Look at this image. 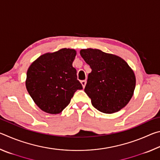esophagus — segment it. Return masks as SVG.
<instances>
[{
	"instance_id": "1",
	"label": "esophagus",
	"mask_w": 160,
	"mask_h": 160,
	"mask_svg": "<svg viewBox=\"0 0 160 160\" xmlns=\"http://www.w3.org/2000/svg\"><path fill=\"white\" fill-rule=\"evenodd\" d=\"M86 83H87V81H86V80H82V81H81V84H82L83 88L85 87Z\"/></svg>"
}]
</instances>
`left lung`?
Returning <instances> with one entry per match:
<instances>
[{"instance_id":"1","label":"left lung","mask_w":160,"mask_h":160,"mask_svg":"<svg viewBox=\"0 0 160 160\" xmlns=\"http://www.w3.org/2000/svg\"><path fill=\"white\" fill-rule=\"evenodd\" d=\"M80 55L92 69L85 92L92 106L105 113L117 112L126 107L135 88L134 72L128 63L99 49H82Z\"/></svg>"}]
</instances>
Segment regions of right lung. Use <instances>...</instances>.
I'll list each match as a JSON object with an SVG mask.
<instances>
[{
	"mask_svg": "<svg viewBox=\"0 0 160 160\" xmlns=\"http://www.w3.org/2000/svg\"><path fill=\"white\" fill-rule=\"evenodd\" d=\"M76 51L62 48L45 53L32 63L27 72L26 88L29 95L44 112L56 114L70 104L82 86L72 67Z\"/></svg>",
	"mask_w": 160,
	"mask_h": 160,
	"instance_id": "right-lung-1",
	"label": "right lung"
}]
</instances>
